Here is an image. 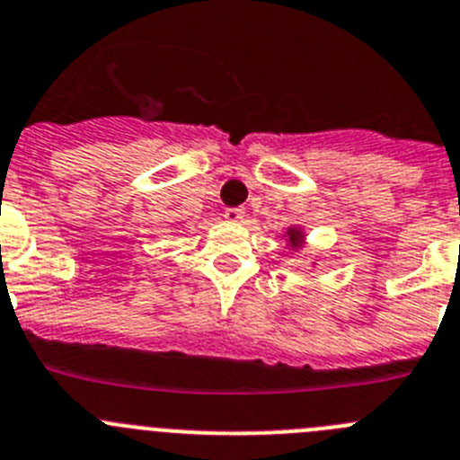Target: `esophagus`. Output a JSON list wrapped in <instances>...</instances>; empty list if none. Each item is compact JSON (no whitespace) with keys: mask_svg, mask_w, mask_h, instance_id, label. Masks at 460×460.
Listing matches in <instances>:
<instances>
[{"mask_svg":"<svg viewBox=\"0 0 460 460\" xmlns=\"http://www.w3.org/2000/svg\"><path fill=\"white\" fill-rule=\"evenodd\" d=\"M225 217L229 222H234V225H238V222H243L247 217V213H244V208H229L225 213Z\"/></svg>","mask_w":460,"mask_h":460,"instance_id":"1","label":"esophagus"}]
</instances>
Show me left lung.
<instances>
[{"instance_id": "1", "label": "left lung", "mask_w": 460, "mask_h": 460, "mask_svg": "<svg viewBox=\"0 0 460 460\" xmlns=\"http://www.w3.org/2000/svg\"><path fill=\"white\" fill-rule=\"evenodd\" d=\"M283 240H286L290 252H299L304 250V244H306V231H304L299 225H290L286 226V231H283ZM315 265L317 263H313L311 268H315Z\"/></svg>"}]
</instances>
